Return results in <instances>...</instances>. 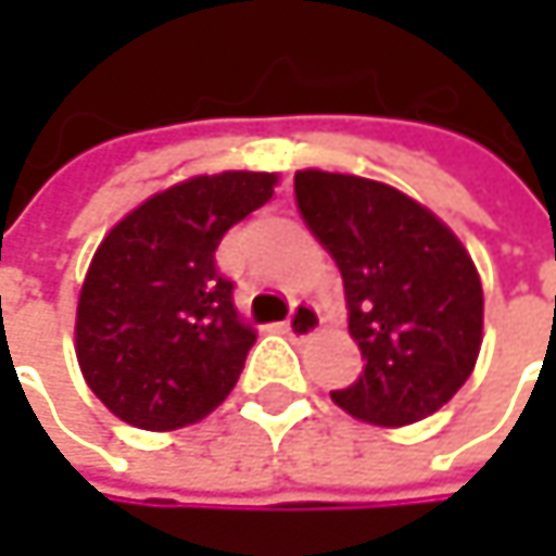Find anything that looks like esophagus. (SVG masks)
Listing matches in <instances>:
<instances>
[{
  "label": "esophagus",
  "mask_w": 556,
  "mask_h": 556,
  "mask_svg": "<svg viewBox=\"0 0 556 556\" xmlns=\"http://www.w3.org/2000/svg\"><path fill=\"white\" fill-rule=\"evenodd\" d=\"M318 328H321V315H318V308L312 302H295L292 312H289V318L282 321V331L289 338H295V341L312 338Z\"/></svg>",
  "instance_id": "34e87169"
}]
</instances>
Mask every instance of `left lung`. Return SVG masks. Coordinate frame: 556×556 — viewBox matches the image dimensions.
<instances>
[{"mask_svg":"<svg viewBox=\"0 0 556 556\" xmlns=\"http://www.w3.org/2000/svg\"><path fill=\"white\" fill-rule=\"evenodd\" d=\"M295 205L334 257L364 374L331 399L367 425L428 418L467 383L483 344V286L457 235L387 182L299 169Z\"/></svg>","mask_w":556,"mask_h":556,"instance_id":"left-lung-1","label":"left lung"}]
</instances>
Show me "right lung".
Here are the masks:
<instances>
[{
  "label": "right lung",
  "mask_w": 556,
  "mask_h": 556,
  "mask_svg": "<svg viewBox=\"0 0 556 556\" xmlns=\"http://www.w3.org/2000/svg\"><path fill=\"white\" fill-rule=\"evenodd\" d=\"M277 173L192 176L141 202L99 244L76 305V361L122 421L173 431L238 383L257 334L215 267L231 225L270 202Z\"/></svg>",
  "instance_id": "obj_1"
}]
</instances>
